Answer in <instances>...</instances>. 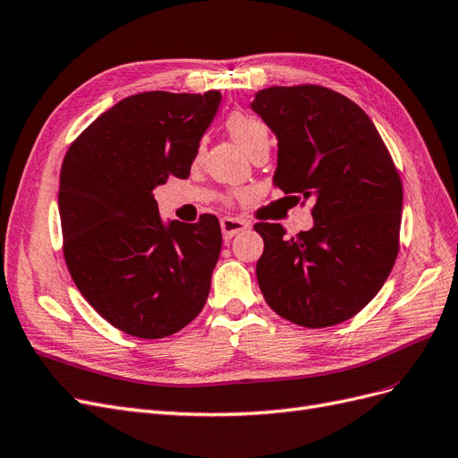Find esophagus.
<instances>
[{
	"label": "esophagus",
	"mask_w": 458,
	"mask_h": 458,
	"mask_svg": "<svg viewBox=\"0 0 458 458\" xmlns=\"http://www.w3.org/2000/svg\"><path fill=\"white\" fill-rule=\"evenodd\" d=\"M220 228H223V235H225V240H232L233 235H238L240 232L247 230V228H249V225L245 223V220H242V218L225 216L223 220H220Z\"/></svg>",
	"instance_id": "34e87169"
}]
</instances>
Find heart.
<instances>
[{
    "instance_id": "1",
    "label": "heart",
    "mask_w": 458,
    "mask_h": 458,
    "mask_svg": "<svg viewBox=\"0 0 458 458\" xmlns=\"http://www.w3.org/2000/svg\"><path fill=\"white\" fill-rule=\"evenodd\" d=\"M226 129L230 132V137L238 142V146L245 154L260 148V146L270 144V132L267 123L250 114L232 112L226 117Z\"/></svg>"
}]
</instances>
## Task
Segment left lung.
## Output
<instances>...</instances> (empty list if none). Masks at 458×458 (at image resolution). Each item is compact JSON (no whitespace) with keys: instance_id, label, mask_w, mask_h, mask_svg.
Segmentation results:
<instances>
[{"instance_id":"8db88e82","label":"left lung","mask_w":458,"mask_h":458,"mask_svg":"<svg viewBox=\"0 0 458 458\" xmlns=\"http://www.w3.org/2000/svg\"><path fill=\"white\" fill-rule=\"evenodd\" d=\"M277 139L274 186L314 199V226L287 238L257 223V279L276 314L318 329L375 299L400 250L403 188L386 144L350 98L321 85L268 87L250 102Z\"/></svg>"}]
</instances>
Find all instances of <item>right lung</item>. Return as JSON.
I'll list each match as a JSON object with an SVG mask.
<instances>
[{"label":"right lung","instance_id":"obj_1","mask_svg":"<svg viewBox=\"0 0 458 458\" xmlns=\"http://www.w3.org/2000/svg\"><path fill=\"white\" fill-rule=\"evenodd\" d=\"M220 93L148 91L100 114L68 148L58 186L73 284L115 329L164 338L209 297L223 247L218 218L186 225L157 213L154 188L188 179Z\"/></svg>","mask_w":458,"mask_h":458}]
</instances>
